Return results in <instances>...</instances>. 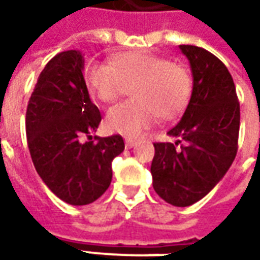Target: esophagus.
I'll list each match as a JSON object with an SVG mask.
<instances>
[{
	"label": "esophagus",
	"instance_id": "34e87169",
	"mask_svg": "<svg viewBox=\"0 0 260 260\" xmlns=\"http://www.w3.org/2000/svg\"><path fill=\"white\" fill-rule=\"evenodd\" d=\"M136 145V141H134V139H125V147L126 149H131V147H134Z\"/></svg>",
	"mask_w": 260,
	"mask_h": 260
}]
</instances>
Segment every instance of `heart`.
I'll return each instance as SVG.
<instances>
[{"mask_svg":"<svg viewBox=\"0 0 260 260\" xmlns=\"http://www.w3.org/2000/svg\"><path fill=\"white\" fill-rule=\"evenodd\" d=\"M86 83L91 94L104 103L125 96L131 89L134 100L114 106L106 117L108 129L129 138L156 124L160 115L166 119L181 115L193 86L185 65L143 51L121 54L111 65L90 64Z\"/></svg>","mask_w":260,"mask_h":260,"instance_id":"1","label":"heart"}]
</instances>
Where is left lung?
Returning a JSON list of instances; mask_svg holds the SVG:
<instances>
[{
  "mask_svg": "<svg viewBox=\"0 0 260 260\" xmlns=\"http://www.w3.org/2000/svg\"><path fill=\"white\" fill-rule=\"evenodd\" d=\"M193 89L182 118L169 131L178 141L156 142L150 173L157 195L173 206L201 201L233 164L238 150L240 102L227 67L207 50L182 44Z\"/></svg>",
  "mask_w": 260,
  "mask_h": 260,
  "instance_id": "obj_1",
  "label": "left lung"
}]
</instances>
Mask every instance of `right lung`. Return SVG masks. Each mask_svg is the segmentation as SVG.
<instances>
[{
    "instance_id": "right-lung-1",
    "label": "right lung",
    "mask_w": 260,
    "mask_h": 260,
    "mask_svg": "<svg viewBox=\"0 0 260 260\" xmlns=\"http://www.w3.org/2000/svg\"><path fill=\"white\" fill-rule=\"evenodd\" d=\"M82 69L79 51L57 54L42 71L26 110L27 146L37 174L54 195L74 206L89 205L107 191L111 161L125 147L121 135L82 142L102 121Z\"/></svg>"
}]
</instances>
